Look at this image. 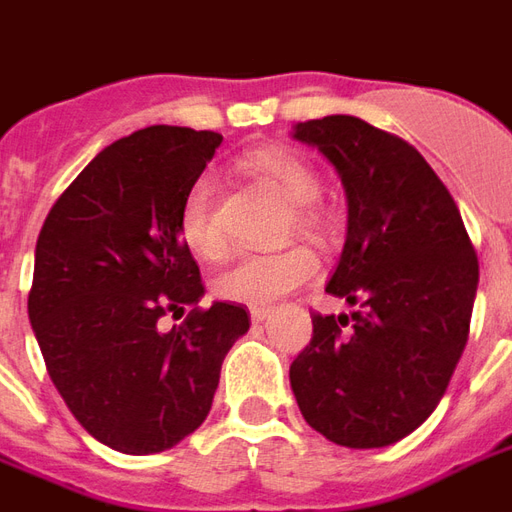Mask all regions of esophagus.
<instances>
[{
    "mask_svg": "<svg viewBox=\"0 0 512 512\" xmlns=\"http://www.w3.org/2000/svg\"><path fill=\"white\" fill-rule=\"evenodd\" d=\"M268 307H263V304H252L249 307V315H252V323H263L268 318Z\"/></svg>",
    "mask_w": 512,
    "mask_h": 512,
    "instance_id": "1",
    "label": "esophagus"
}]
</instances>
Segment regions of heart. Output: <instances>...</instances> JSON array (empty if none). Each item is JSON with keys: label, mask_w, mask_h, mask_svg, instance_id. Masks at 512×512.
Wrapping results in <instances>:
<instances>
[{"label": "heart", "mask_w": 512, "mask_h": 512, "mask_svg": "<svg viewBox=\"0 0 512 512\" xmlns=\"http://www.w3.org/2000/svg\"><path fill=\"white\" fill-rule=\"evenodd\" d=\"M249 178L266 183L285 202L296 208V222L304 230L318 224L312 202L321 194V178L307 158L288 147H260L241 158ZM180 238L191 255L216 260L224 252V235L213 219V180L200 175L180 205ZM318 274V257L307 246H288L279 252H246L233 257L213 279L216 293L238 304H271L290 290L307 285Z\"/></svg>", "instance_id": "b5f03b06"}]
</instances>
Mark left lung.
Returning a JSON list of instances; mask_svg holds the SVG:
<instances>
[{"label":"left lung","instance_id":"obj_1","mask_svg":"<svg viewBox=\"0 0 512 512\" xmlns=\"http://www.w3.org/2000/svg\"><path fill=\"white\" fill-rule=\"evenodd\" d=\"M293 139L318 147L343 180L348 235L326 293L359 312L351 323L312 315L290 389L329 441L386 447L417 430L450 384L469 337L477 255L447 186L408 142L354 115L296 123Z\"/></svg>","mask_w":512,"mask_h":512}]
</instances>
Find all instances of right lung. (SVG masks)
<instances>
[{
	"label": "right lung",
	"mask_w": 512,
	"mask_h": 512,
	"mask_svg": "<svg viewBox=\"0 0 512 512\" xmlns=\"http://www.w3.org/2000/svg\"><path fill=\"white\" fill-rule=\"evenodd\" d=\"M222 134L150 126L104 147L43 222L29 323L82 428L126 455L169 450L200 428L227 351L249 332L238 304L205 296L180 238V205ZM192 307L169 333L157 321Z\"/></svg>",
	"instance_id": "1"
}]
</instances>
